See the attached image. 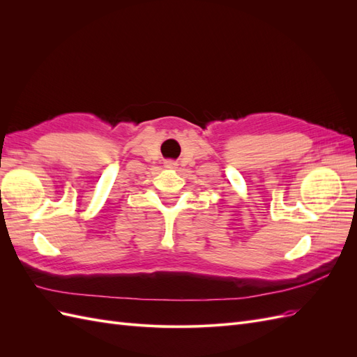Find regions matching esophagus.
<instances>
[{"label": "esophagus", "mask_w": 357, "mask_h": 357, "mask_svg": "<svg viewBox=\"0 0 357 357\" xmlns=\"http://www.w3.org/2000/svg\"><path fill=\"white\" fill-rule=\"evenodd\" d=\"M165 167H167V168H174V167H176V162H174V160H167V162H165Z\"/></svg>", "instance_id": "1"}]
</instances>
